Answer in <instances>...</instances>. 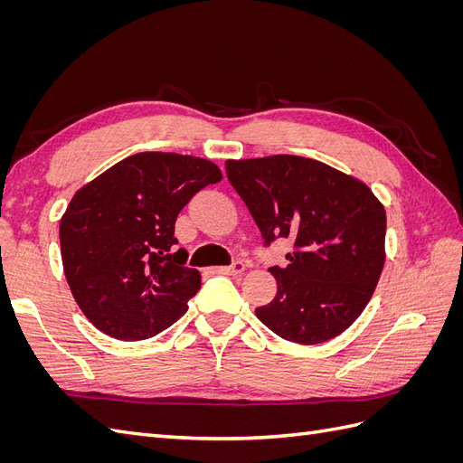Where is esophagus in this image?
<instances>
[{"label": "esophagus", "mask_w": 463, "mask_h": 463, "mask_svg": "<svg viewBox=\"0 0 463 463\" xmlns=\"http://www.w3.org/2000/svg\"><path fill=\"white\" fill-rule=\"evenodd\" d=\"M243 270H245V264L241 260H235L232 266H214V269H210L213 274H228V276L243 274Z\"/></svg>", "instance_id": "34e87169"}]
</instances>
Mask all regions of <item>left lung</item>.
I'll return each mask as SVG.
<instances>
[{
  "label": "left lung",
  "mask_w": 463,
  "mask_h": 463,
  "mask_svg": "<svg viewBox=\"0 0 463 463\" xmlns=\"http://www.w3.org/2000/svg\"><path fill=\"white\" fill-rule=\"evenodd\" d=\"M226 174L264 245L293 240L286 269L272 266L276 298L255 309L296 344H322L354 325L384 269L386 213L373 191L313 158L276 154L228 160Z\"/></svg>",
  "instance_id": "obj_1"
}]
</instances>
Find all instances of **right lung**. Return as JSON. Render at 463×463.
<instances>
[{
  "label": "right lung",
  "mask_w": 463,
  "mask_h": 463,
  "mask_svg": "<svg viewBox=\"0 0 463 463\" xmlns=\"http://www.w3.org/2000/svg\"><path fill=\"white\" fill-rule=\"evenodd\" d=\"M216 164L138 152L82 185L60 222L67 284L92 325L123 342L146 340L185 315L201 274L174 253L175 218L218 184Z\"/></svg>",
  "instance_id": "add662e5"
}]
</instances>
